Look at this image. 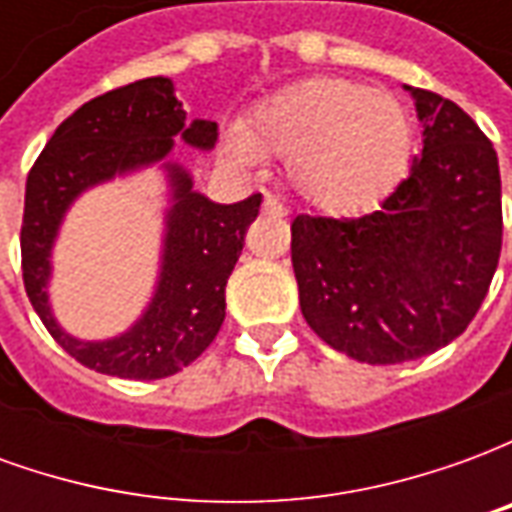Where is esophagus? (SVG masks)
<instances>
[{
	"label": "esophagus",
	"instance_id": "obj_1",
	"mask_svg": "<svg viewBox=\"0 0 512 512\" xmlns=\"http://www.w3.org/2000/svg\"><path fill=\"white\" fill-rule=\"evenodd\" d=\"M263 213H271V216H288V208H285L277 197L266 194V200H263Z\"/></svg>",
	"mask_w": 512,
	"mask_h": 512
}]
</instances>
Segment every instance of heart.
<instances>
[{
    "label": "heart",
    "mask_w": 512,
    "mask_h": 512,
    "mask_svg": "<svg viewBox=\"0 0 512 512\" xmlns=\"http://www.w3.org/2000/svg\"><path fill=\"white\" fill-rule=\"evenodd\" d=\"M241 164L288 158V183L312 211L362 216L406 178L414 126L395 95L351 79H304L255 106L244 126L227 131Z\"/></svg>",
    "instance_id": "heart-1"
}]
</instances>
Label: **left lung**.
Instances as JSON below:
<instances>
[{"instance_id": "8db88e82", "label": "left lung", "mask_w": 512, "mask_h": 512, "mask_svg": "<svg viewBox=\"0 0 512 512\" xmlns=\"http://www.w3.org/2000/svg\"><path fill=\"white\" fill-rule=\"evenodd\" d=\"M422 153L362 219L290 224L301 315L334 351L367 365L428 356L480 310L502 249V180L472 117L419 87Z\"/></svg>"}]
</instances>
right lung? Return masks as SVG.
Segmentation results:
<instances>
[{
    "label": "right lung",
    "mask_w": 512,
    "mask_h": 512,
    "mask_svg": "<svg viewBox=\"0 0 512 512\" xmlns=\"http://www.w3.org/2000/svg\"><path fill=\"white\" fill-rule=\"evenodd\" d=\"M175 139L211 153V120H186L175 82L153 76L79 106L62 120L27 178L21 266L24 288L43 326L68 354L95 373L117 378L175 376L213 343L224 321V285L260 211V194L222 205L194 189L191 172L169 156ZM156 166L165 180V233L154 293L126 333L79 341L53 315L48 285L53 246L72 202L95 185Z\"/></svg>",
    "instance_id": "add662e5"
}]
</instances>
